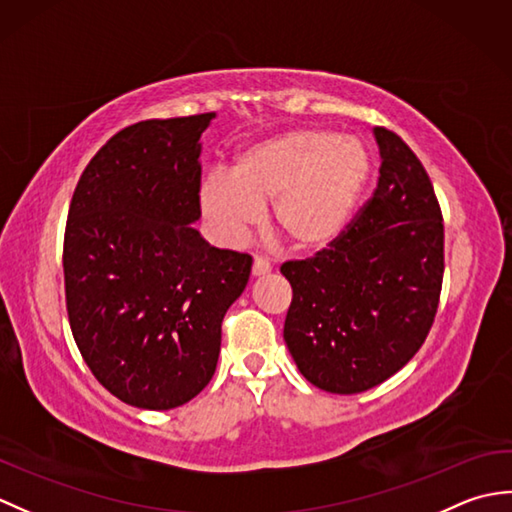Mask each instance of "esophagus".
Listing matches in <instances>:
<instances>
[{
  "label": "esophagus",
  "instance_id": "obj_1",
  "mask_svg": "<svg viewBox=\"0 0 512 512\" xmlns=\"http://www.w3.org/2000/svg\"><path fill=\"white\" fill-rule=\"evenodd\" d=\"M266 273H270V262H268L266 257H262V255H255V259H253V275L259 277V275H266Z\"/></svg>",
  "mask_w": 512,
  "mask_h": 512
}]
</instances>
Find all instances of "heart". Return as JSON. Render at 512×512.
<instances>
[{
    "label": "heart",
    "instance_id": "obj_1",
    "mask_svg": "<svg viewBox=\"0 0 512 512\" xmlns=\"http://www.w3.org/2000/svg\"><path fill=\"white\" fill-rule=\"evenodd\" d=\"M372 171L361 140L295 127L244 147L231 173L211 171L200 187L204 220L224 242L242 239L273 204V222L299 253L332 246L352 222Z\"/></svg>",
    "mask_w": 512,
    "mask_h": 512
}]
</instances>
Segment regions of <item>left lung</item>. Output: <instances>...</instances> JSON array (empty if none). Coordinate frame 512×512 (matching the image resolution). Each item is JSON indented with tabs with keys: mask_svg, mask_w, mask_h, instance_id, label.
<instances>
[{
	"mask_svg": "<svg viewBox=\"0 0 512 512\" xmlns=\"http://www.w3.org/2000/svg\"><path fill=\"white\" fill-rule=\"evenodd\" d=\"M374 136L383 160L372 198L332 246L281 264L292 286L284 341L330 394H361L405 367L440 303L444 224L429 173L391 129Z\"/></svg>",
	"mask_w": 512,
	"mask_h": 512,
	"instance_id": "left-lung-1",
	"label": "left lung"
}]
</instances>
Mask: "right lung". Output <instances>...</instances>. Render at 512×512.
I'll return each instance as SVG.
<instances>
[{
  "label": "right lung",
  "instance_id": "add662e5",
  "mask_svg": "<svg viewBox=\"0 0 512 512\" xmlns=\"http://www.w3.org/2000/svg\"><path fill=\"white\" fill-rule=\"evenodd\" d=\"M213 112L140 121L96 151L63 237L65 308L94 378L140 409H173L215 374L222 321L253 259L204 242L200 136Z\"/></svg>",
  "mask_w": 512,
  "mask_h": 512
}]
</instances>
